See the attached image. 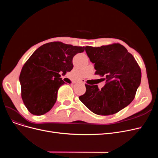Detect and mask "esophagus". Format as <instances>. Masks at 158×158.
<instances>
[{
  "mask_svg": "<svg viewBox=\"0 0 158 158\" xmlns=\"http://www.w3.org/2000/svg\"><path fill=\"white\" fill-rule=\"evenodd\" d=\"M79 82H81V83H82V84H84V83H85V82H84L83 80H81Z\"/></svg>",
  "mask_w": 158,
  "mask_h": 158,
  "instance_id": "obj_1",
  "label": "esophagus"
}]
</instances>
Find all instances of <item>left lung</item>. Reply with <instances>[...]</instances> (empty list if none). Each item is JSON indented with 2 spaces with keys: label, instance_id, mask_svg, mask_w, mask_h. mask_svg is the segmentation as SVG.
Wrapping results in <instances>:
<instances>
[{
  "label": "left lung",
  "instance_id": "left-lung-1",
  "mask_svg": "<svg viewBox=\"0 0 158 158\" xmlns=\"http://www.w3.org/2000/svg\"><path fill=\"white\" fill-rule=\"evenodd\" d=\"M86 52L95 64V74L104 77L106 83L101 89L97 85L86 86L80 101L93 113L110 115L128 106L135 97L142 79L137 61L120 44L101 47L86 46Z\"/></svg>",
  "mask_w": 158,
  "mask_h": 158
}]
</instances>
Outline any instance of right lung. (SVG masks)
<instances>
[{
	"label": "right lung",
	"instance_id": "right-lung-1",
	"mask_svg": "<svg viewBox=\"0 0 158 158\" xmlns=\"http://www.w3.org/2000/svg\"><path fill=\"white\" fill-rule=\"evenodd\" d=\"M85 47L54 41L40 47L25 63L20 74L21 97L27 110L42 115L52 109L57 100L58 89L65 82V74L73 69L72 60Z\"/></svg>",
	"mask_w": 158,
	"mask_h": 158
}]
</instances>
